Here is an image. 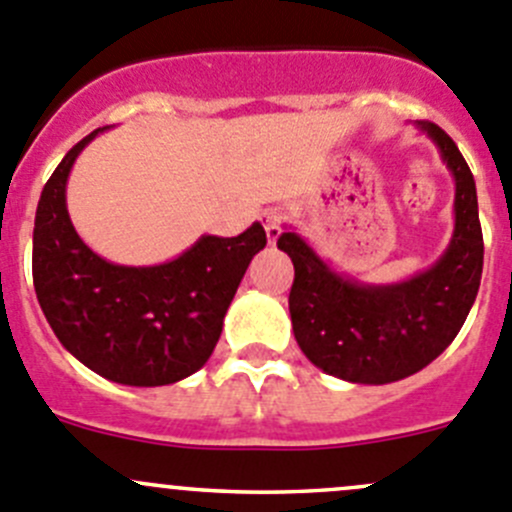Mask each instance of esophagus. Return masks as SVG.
Returning a JSON list of instances; mask_svg holds the SVG:
<instances>
[{
	"instance_id": "1",
	"label": "esophagus",
	"mask_w": 512,
	"mask_h": 512,
	"mask_svg": "<svg viewBox=\"0 0 512 512\" xmlns=\"http://www.w3.org/2000/svg\"><path fill=\"white\" fill-rule=\"evenodd\" d=\"M265 232H267V242L275 245L282 235V217L277 212H265Z\"/></svg>"
}]
</instances>
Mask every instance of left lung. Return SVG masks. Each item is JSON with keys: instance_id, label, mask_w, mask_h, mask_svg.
Returning <instances> with one entry per match:
<instances>
[{"instance_id": "8db88e82", "label": "left lung", "mask_w": 512, "mask_h": 512, "mask_svg": "<svg viewBox=\"0 0 512 512\" xmlns=\"http://www.w3.org/2000/svg\"><path fill=\"white\" fill-rule=\"evenodd\" d=\"M438 147L455 182L453 237L443 255L413 277L372 285L337 272L315 247L285 227L277 247L295 265L292 332L322 372L360 385H388L428 367L463 327L483 275V230L473 172L433 122H415Z\"/></svg>"}]
</instances>
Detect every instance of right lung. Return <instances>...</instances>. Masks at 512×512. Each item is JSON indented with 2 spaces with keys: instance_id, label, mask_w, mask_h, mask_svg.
I'll use <instances>...</instances> for the list:
<instances>
[{
  "instance_id": "add662e5",
  "label": "right lung",
  "mask_w": 512,
  "mask_h": 512,
  "mask_svg": "<svg viewBox=\"0 0 512 512\" xmlns=\"http://www.w3.org/2000/svg\"><path fill=\"white\" fill-rule=\"evenodd\" d=\"M72 147L44 185L34 217L32 275L39 307L64 350L107 380L132 388L172 385L210 360L227 307L265 227L202 235L160 265H117L84 245L67 210V180L84 147Z\"/></svg>"
}]
</instances>
